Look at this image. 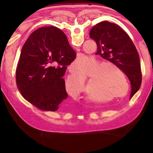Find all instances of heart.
Here are the masks:
<instances>
[{"label":"heart","instance_id":"obj_1","mask_svg":"<svg viewBox=\"0 0 153 153\" xmlns=\"http://www.w3.org/2000/svg\"><path fill=\"white\" fill-rule=\"evenodd\" d=\"M71 70L76 74L81 73L69 77L64 83L66 92L73 97H77L84 90L85 77L88 76L90 78L84 93L86 98L94 102H106L123 98L130 89L126 73L111 62H101L94 56L80 55L73 63Z\"/></svg>","mask_w":153,"mask_h":153}]
</instances>
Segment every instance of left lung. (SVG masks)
<instances>
[{"instance_id": "left-lung-1", "label": "left lung", "mask_w": 153, "mask_h": 153, "mask_svg": "<svg viewBox=\"0 0 153 153\" xmlns=\"http://www.w3.org/2000/svg\"><path fill=\"white\" fill-rule=\"evenodd\" d=\"M89 37L96 42L97 54L118 65L128 77L131 99L140 88L142 80L139 56L131 38L119 25L107 21L93 26Z\"/></svg>"}]
</instances>
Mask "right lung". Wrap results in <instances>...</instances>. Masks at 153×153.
Instances as JSON below:
<instances>
[{"label": "right lung", "mask_w": 153, "mask_h": 153, "mask_svg": "<svg viewBox=\"0 0 153 153\" xmlns=\"http://www.w3.org/2000/svg\"><path fill=\"white\" fill-rule=\"evenodd\" d=\"M76 56L60 29L43 27L33 31L22 47L16 69L23 97L44 111L63 108L68 94L62 77Z\"/></svg>", "instance_id": "right-lung-1"}]
</instances>
